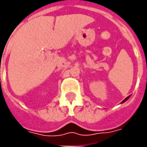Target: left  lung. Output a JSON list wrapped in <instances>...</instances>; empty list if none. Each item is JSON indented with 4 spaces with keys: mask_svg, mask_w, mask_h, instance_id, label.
<instances>
[{
    "mask_svg": "<svg viewBox=\"0 0 147 147\" xmlns=\"http://www.w3.org/2000/svg\"><path fill=\"white\" fill-rule=\"evenodd\" d=\"M130 98V96H128V97H127V98H125V99H124V100H123V102H121V103H123V102H126V101H127V99H128V98Z\"/></svg>",
    "mask_w": 147,
    "mask_h": 147,
    "instance_id": "left-lung-1",
    "label": "left lung"
}]
</instances>
